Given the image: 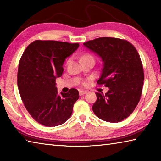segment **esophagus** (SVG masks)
<instances>
[{
    "instance_id": "1",
    "label": "esophagus",
    "mask_w": 161,
    "mask_h": 161,
    "mask_svg": "<svg viewBox=\"0 0 161 161\" xmlns=\"http://www.w3.org/2000/svg\"><path fill=\"white\" fill-rule=\"evenodd\" d=\"M87 93V91H84V90H80V96H82V95L85 94Z\"/></svg>"
}]
</instances>
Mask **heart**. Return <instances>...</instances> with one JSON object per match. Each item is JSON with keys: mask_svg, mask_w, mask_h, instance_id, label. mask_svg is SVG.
<instances>
[{"mask_svg": "<svg viewBox=\"0 0 161 161\" xmlns=\"http://www.w3.org/2000/svg\"><path fill=\"white\" fill-rule=\"evenodd\" d=\"M92 58V57L91 55H89V54H86V55H84L82 58Z\"/></svg>", "mask_w": 161, "mask_h": 161, "instance_id": "heart-1", "label": "heart"}]
</instances>
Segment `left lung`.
<instances>
[{
    "label": "left lung",
    "instance_id": "1",
    "mask_svg": "<svg viewBox=\"0 0 161 161\" xmlns=\"http://www.w3.org/2000/svg\"><path fill=\"white\" fill-rule=\"evenodd\" d=\"M83 45L102 58L97 84L108 87L105 94L96 93L92 110L103 121H123L134 111L142 94L144 73L139 54L131 43L119 38L99 37Z\"/></svg>",
    "mask_w": 161,
    "mask_h": 161
}]
</instances>
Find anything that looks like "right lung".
<instances>
[{"instance_id":"1","label":"right lung","mask_w":161,"mask_h":161,"mask_svg":"<svg viewBox=\"0 0 161 161\" xmlns=\"http://www.w3.org/2000/svg\"><path fill=\"white\" fill-rule=\"evenodd\" d=\"M78 43L35 40L22 55L18 71V86L24 106L43 126L64 124L72 115L79 92L71 89L59 94L55 79L63 72V64L79 47Z\"/></svg>"}]
</instances>
